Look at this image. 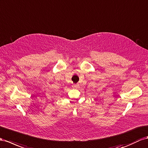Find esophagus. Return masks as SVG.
Segmentation results:
<instances>
[{
  "instance_id": "34e87169",
  "label": "esophagus",
  "mask_w": 148,
  "mask_h": 148,
  "mask_svg": "<svg viewBox=\"0 0 148 148\" xmlns=\"http://www.w3.org/2000/svg\"><path fill=\"white\" fill-rule=\"evenodd\" d=\"M74 88H75V87H77V84H74Z\"/></svg>"
}]
</instances>
